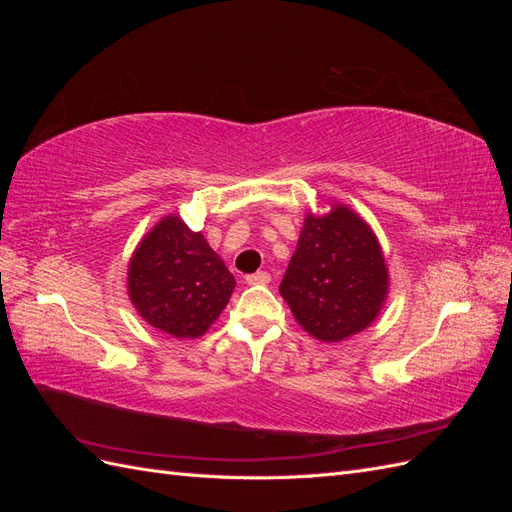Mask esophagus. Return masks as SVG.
Returning <instances> with one entry per match:
<instances>
[{
	"label": "esophagus",
	"mask_w": 512,
	"mask_h": 512,
	"mask_svg": "<svg viewBox=\"0 0 512 512\" xmlns=\"http://www.w3.org/2000/svg\"><path fill=\"white\" fill-rule=\"evenodd\" d=\"M247 284H269L271 282V275L267 271H256L252 275L245 277Z\"/></svg>",
	"instance_id": "esophagus-1"
}]
</instances>
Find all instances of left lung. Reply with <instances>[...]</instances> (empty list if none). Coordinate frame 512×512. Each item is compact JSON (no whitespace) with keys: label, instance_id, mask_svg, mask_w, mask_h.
<instances>
[{"label":"left lung","instance_id":"left-lung-1","mask_svg":"<svg viewBox=\"0 0 512 512\" xmlns=\"http://www.w3.org/2000/svg\"><path fill=\"white\" fill-rule=\"evenodd\" d=\"M280 294L320 342H342L374 322L389 294V269L369 224L346 205L307 213Z\"/></svg>","mask_w":512,"mask_h":512}]
</instances>
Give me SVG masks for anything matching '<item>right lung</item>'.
Here are the masks:
<instances>
[{
  "label": "right lung",
  "mask_w": 512,
  "mask_h": 512,
  "mask_svg": "<svg viewBox=\"0 0 512 512\" xmlns=\"http://www.w3.org/2000/svg\"><path fill=\"white\" fill-rule=\"evenodd\" d=\"M235 277L203 232L166 215L138 243L128 267V294L151 327L177 339L205 335L226 307Z\"/></svg>",
  "instance_id": "right-lung-1"
}]
</instances>
